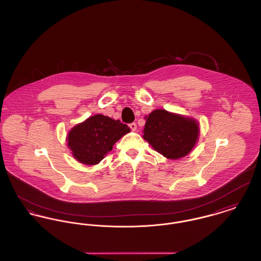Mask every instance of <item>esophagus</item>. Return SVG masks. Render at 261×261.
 Segmentation results:
<instances>
[{
	"instance_id": "obj_1",
	"label": "esophagus",
	"mask_w": 261,
	"mask_h": 261,
	"mask_svg": "<svg viewBox=\"0 0 261 261\" xmlns=\"http://www.w3.org/2000/svg\"><path fill=\"white\" fill-rule=\"evenodd\" d=\"M129 127H130L132 130L135 132L137 129V124L136 123H132V124H129Z\"/></svg>"
}]
</instances>
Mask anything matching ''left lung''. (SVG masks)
I'll return each mask as SVG.
<instances>
[{
  "label": "left lung",
  "mask_w": 261,
  "mask_h": 261,
  "mask_svg": "<svg viewBox=\"0 0 261 261\" xmlns=\"http://www.w3.org/2000/svg\"><path fill=\"white\" fill-rule=\"evenodd\" d=\"M143 134V138L158 153L176 160L188 155L194 147L199 126L192 118L161 109L146 117Z\"/></svg>",
  "instance_id": "8db88e82"
}]
</instances>
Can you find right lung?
I'll return each mask as SVG.
<instances>
[{"label":"right lung","mask_w":261,"mask_h":261,"mask_svg":"<svg viewBox=\"0 0 261 261\" xmlns=\"http://www.w3.org/2000/svg\"><path fill=\"white\" fill-rule=\"evenodd\" d=\"M129 132V127L119 120L98 114L74 125L69 130L67 141L72 156L79 162L96 165Z\"/></svg>","instance_id":"add662e5"}]
</instances>
